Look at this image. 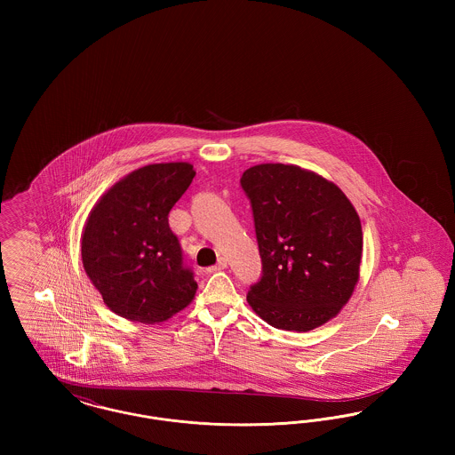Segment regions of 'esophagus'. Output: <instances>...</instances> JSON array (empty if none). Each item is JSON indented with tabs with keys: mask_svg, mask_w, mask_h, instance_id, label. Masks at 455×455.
I'll return each mask as SVG.
<instances>
[{
	"mask_svg": "<svg viewBox=\"0 0 455 455\" xmlns=\"http://www.w3.org/2000/svg\"><path fill=\"white\" fill-rule=\"evenodd\" d=\"M225 267H227V259H225V258H220L215 266L206 267V273H208V275H212V273H217V271H221V269H225Z\"/></svg>",
	"mask_w": 455,
	"mask_h": 455,
	"instance_id": "1",
	"label": "esophagus"
}]
</instances>
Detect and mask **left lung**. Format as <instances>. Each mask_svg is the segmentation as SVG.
Here are the masks:
<instances>
[{"instance_id":"8db88e82","label":"left lung","mask_w":455,"mask_h":455,"mask_svg":"<svg viewBox=\"0 0 455 455\" xmlns=\"http://www.w3.org/2000/svg\"><path fill=\"white\" fill-rule=\"evenodd\" d=\"M240 186L251 201L262 275L247 302L276 329L305 332L349 300L360 276L362 223L345 193L297 165L260 164Z\"/></svg>"}]
</instances>
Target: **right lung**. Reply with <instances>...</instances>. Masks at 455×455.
Returning <instances> with one entry per match:
<instances>
[{
    "instance_id": "1",
    "label": "right lung",
    "mask_w": 455,
    "mask_h": 455,
    "mask_svg": "<svg viewBox=\"0 0 455 455\" xmlns=\"http://www.w3.org/2000/svg\"><path fill=\"white\" fill-rule=\"evenodd\" d=\"M195 175L186 162L141 167L92 210L82 235L84 267L117 315L164 323L195 299V273L169 227V213Z\"/></svg>"
}]
</instances>
